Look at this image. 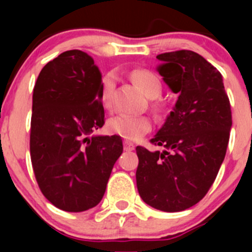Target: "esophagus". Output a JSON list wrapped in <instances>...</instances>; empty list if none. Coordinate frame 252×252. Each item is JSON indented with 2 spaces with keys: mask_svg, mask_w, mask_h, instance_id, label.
I'll list each match as a JSON object with an SVG mask.
<instances>
[{
  "mask_svg": "<svg viewBox=\"0 0 252 252\" xmlns=\"http://www.w3.org/2000/svg\"><path fill=\"white\" fill-rule=\"evenodd\" d=\"M123 147H124V150H126V151H133V150L135 149V145H134L133 142H130V141H124Z\"/></svg>",
  "mask_w": 252,
  "mask_h": 252,
  "instance_id": "esophagus-1",
  "label": "esophagus"
}]
</instances>
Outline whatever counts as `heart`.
I'll list each match as a JSON object with an SVG mask.
<instances>
[{
    "instance_id": "heart-1",
    "label": "heart",
    "mask_w": 252,
    "mask_h": 252,
    "mask_svg": "<svg viewBox=\"0 0 252 252\" xmlns=\"http://www.w3.org/2000/svg\"><path fill=\"white\" fill-rule=\"evenodd\" d=\"M131 79L140 88L147 97L156 98L162 93V84L158 77L150 70L139 69L131 73ZM116 90V77L114 74L106 75L101 85V103L105 108H111L113 103V95ZM111 133L117 134L130 141L140 140L151 130V121L144 116H130V114H117L111 117L107 122Z\"/></svg>"
}]
</instances>
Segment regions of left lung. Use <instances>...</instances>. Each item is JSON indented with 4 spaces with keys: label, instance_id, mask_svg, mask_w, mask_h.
Here are the masks:
<instances>
[{
    "label": "left lung",
    "instance_id": "obj_1",
    "mask_svg": "<svg viewBox=\"0 0 252 252\" xmlns=\"http://www.w3.org/2000/svg\"><path fill=\"white\" fill-rule=\"evenodd\" d=\"M164 83L178 94L152 144L163 151L136 146V187L147 205L179 212L196 205L215 182L227 152L232 111L222 74L189 50L157 56Z\"/></svg>",
    "mask_w": 252,
    "mask_h": 252
}]
</instances>
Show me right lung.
<instances>
[{"label": "right lung", "instance_id": "1", "mask_svg": "<svg viewBox=\"0 0 252 252\" xmlns=\"http://www.w3.org/2000/svg\"><path fill=\"white\" fill-rule=\"evenodd\" d=\"M102 77L79 50L61 53L41 69L32 94L30 157L40 190L67 212H83L102 200L123 152L118 135H93L105 124Z\"/></svg>", "mask_w": 252, "mask_h": 252}]
</instances>
